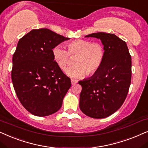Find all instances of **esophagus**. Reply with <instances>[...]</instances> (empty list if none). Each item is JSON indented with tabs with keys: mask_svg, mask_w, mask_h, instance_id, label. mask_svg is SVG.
<instances>
[{
	"mask_svg": "<svg viewBox=\"0 0 148 148\" xmlns=\"http://www.w3.org/2000/svg\"><path fill=\"white\" fill-rule=\"evenodd\" d=\"M71 82H72V84H75L78 82L77 80L74 79H71Z\"/></svg>",
	"mask_w": 148,
	"mask_h": 148,
	"instance_id": "1",
	"label": "esophagus"
}]
</instances>
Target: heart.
Here are the masks:
<instances>
[{"mask_svg": "<svg viewBox=\"0 0 148 148\" xmlns=\"http://www.w3.org/2000/svg\"><path fill=\"white\" fill-rule=\"evenodd\" d=\"M66 46L68 51L62 46H56L52 53L55 62L63 70L70 64V56H76L75 65L66 70L69 76L81 78L86 74L92 76L101 68L105 58V49L101 43L79 39L68 42Z\"/></svg>", "mask_w": 148, "mask_h": 148, "instance_id": "obj_1", "label": "heart"}]
</instances>
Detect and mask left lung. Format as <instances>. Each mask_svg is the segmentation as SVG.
<instances>
[{"label":"left lung","instance_id":"left-lung-1","mask_svg":"<svg viewBox=\"0 0 148 148\" xmlns=\"http://www.w3.org/2000/svg\"><path fill=\"white\" fill-rule=\"evenodd\" d=\"M101 40L105 58L101 68L82 86L80 109L93 119L112 115L123 105L131 81V56L127 45L114 34L97 32L86 35Z\"/></svg>","mask_w":148,"mask_h":148}]
</instances>
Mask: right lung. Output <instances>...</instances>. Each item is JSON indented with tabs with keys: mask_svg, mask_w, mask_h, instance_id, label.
Here are the masks:
<instances>
[{
	"mask_svg": "<svg viewBox=\"0 0 148 148\" xmlns=\"http://www.w3.org/2000/svg\"><path fill=\"white\" fill-rule=\"evenodd\" d=\"M70 39L51 29H32L19 39L13 56L11 78L19 101L37 116L56 113L71 86L53 58V49Z\"/></svg>",
	"mask_w": 148,
	"mask_h": 148,
	"instance_id": "obj_1",
	"label": "right lung"
}]
</instances>
